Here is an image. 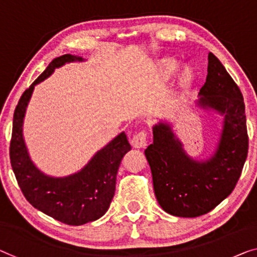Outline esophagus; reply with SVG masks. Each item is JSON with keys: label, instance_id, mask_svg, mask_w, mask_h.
Listing matches in <instances>:
<instances>
[{"label": "esophagus", "instance_id": "obj_1", "mask_svg": "<svg viewBox=\"0 0 257 257\" xmlns=\"http://www.w3.org/2000/svg\"><path fill=\"white\" fill-rule=\"evenodd\" d=\"M132 144L136 149H143L148 145V132L147 130H141L136 133L132 139Z\"/></svg>", "mask_w": 257, "mask_h": 257}]
</instances>
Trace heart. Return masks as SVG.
<instances>
[{
  "mask_svg": "<svg viewBox=\"0 0 257 257\" xmlns=\"http://www.w3.org/2000/svg\"><path fill=\"white\" fill-rule=\"evenodd\" d=\"M177 67H178V64H177V62H175V61H170V62L166 63V72H167V74H170V75L173 74V72L177 70ZM190 76H191L190 71L186 70L185 74H183V80H185V82L189 80Z\"/></svg>",
  "mask_w": 257,
  "mask_h": 257,
  "instance_id": "obj_1",
  "label": "heart"
}]
</instances>
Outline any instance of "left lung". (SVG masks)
<instances>
[{
  "label": "left lung",
  "mask_w": 257,
  "mask_h": 257,
  "mask_svg": "<svg viewBox=\"0 0 257 257\" xmlns=\"http://www.w3.org/2000/svg\"><path fill=\"white\" fill-rule=\"evenodd\" d=\"M200 105L225 114L224 129L211 158L195 162L167 124L153 127V143L145 150L157 201L166 212L194 218L208 213L225 200L242 172L248 155V133L242 93L212 53L201 87Z\"/></svg>",
  "instance_id": "8db88e82"
}]
</instances>
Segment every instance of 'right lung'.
<instances>
[{
  "label": "right lung",
  "instance_id": "obj_1",
  "mask_svg": "<svg viewBox=\"0 0 257 257\" xmlns=\"http://www.w3.org/2000/svg\"><path fill=\"white\" fill-rule=\"evenodd\" d=\"M72 61H82V57L70 54L56 57L22 94L14 113L10 163L22 193L30 204L61 223L78 226L99 219L108 210L115 193L118 166L132 147L127 135L121 133L97 152L82 171L67 178L47 177L31 162L22 127L34 85L47 78L55 68Z\"/></svg>",
  "mask_w": 257,
  "mask_h": 257
}]
</instances>
